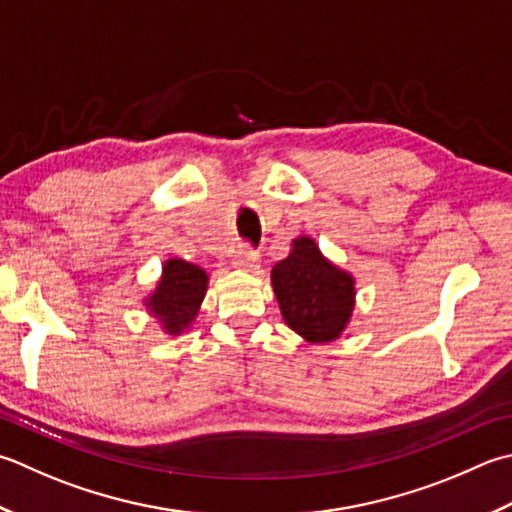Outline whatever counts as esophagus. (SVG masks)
Wrapping results in <instances>:
<instances>
[{
	"label": "esophagus",
	"mask_w": 512,
	"mask_h": 512,
	"mask_svg": "<svg viewBox=\"0 0 512 512\" xmlns=\"http://www.w3.org/2000/svg\"><path fill=\"white\" fill-rule=\"evenodd\" d=\"M259 262V253L253 248L248 246H239L237 253H235V266L242 268V270H255Z\"/></svg>",
	"instance_id": "34e87169"
}]
</instances>
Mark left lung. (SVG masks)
<instances>
[{
  "instance_id": "1",
  "label": "left lung",
  "mask_w": 512,
  "mask_h": 512,
  "mask_svg": "<svg viewBox=\"0 0 512 512\" xmlns=\"http://www.w3.org/2000/svg\"><path fill=\"white\" fill-rule=\"evenodd\" d=\"M284 322L310 344L333 342L344 333L355 308V279L322 255L310 237L270 270Z\"/></svg>"
}]
</instances>
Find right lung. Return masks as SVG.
Returning <instances> with one entry per match:
<instances>
[{
  "instance_id": "add662e5",
  "label": "right lung",
  "mask_w": 512,
  "mask_h": 512,
  "mask_svg": "<svg viewBox=\"0 0 512 512\" xmlns=\"http://www.w3.org/2000/svg\"><path fill=\"white\" fill-rule=\"evenodd\" d=\"M206 288L208 275L204 268L184 259H168L162 266V279L144 304L148 313L159 319L164 333L182 335L195 322Z\"/></svg>"
}]
</instances>
